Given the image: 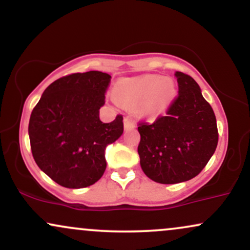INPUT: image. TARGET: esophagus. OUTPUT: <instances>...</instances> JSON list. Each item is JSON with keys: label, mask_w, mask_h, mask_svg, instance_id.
<instances>
[{"label": "esophagus", "mask_w": 250, "mask_h": 250, "mask_svg": "<svg viewBox=\"0 0 250 250\" xmlns=\"http://www.w3.org/2000/svg\"><path fill=\"white\" fill-rule=\"evenodd\" d=\"M135 127V122L133 121V119H130L129 116L125 117V129H130Z\"/></svg>", "instance_id": "34e87169"}]
</instances>
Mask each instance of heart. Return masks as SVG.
Instances as JSON below:
<instances>
[{
	"instance_id": "1",
	"label": "heart",
	"mask_w": 250,
	"mask_h": 250,
	"mask_svg": "<svg viewBox=\"0 0 250 250\" xmlns=\"http://www.w3.org/2000/svg\"><path fill=\"white\" fill-rule=\"evenodd\" d=\"M175 96L171 80L157 75L122 80L115 87V97L127 107H139L140 113L156 116L163 113Z\"/></svg>"
}]
</instances>
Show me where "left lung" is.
I'll list each match as a JSON object with an SVG mask.
<instances>
[{"label": "left lung", "mask_w": 250, "mask_h": 250, "mask_svg": "<svg viewBox=\"0 0 250 250\" xmlns=\"http://www.w3.org/2000/svg\"><path fill=\"white\" fill-rule=\"evenodd\" d=\"M179 94L165 116L154 122H139L137 151L141 168L149 179L174 185L199 175L213 156L219 141L213 108L191 76L175 74Z\"/></svg>", "instance_id": "obj_1"}]
</instances>
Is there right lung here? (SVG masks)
I'll return each instance as SVG.
<instances>
[{"mask_svg":"<svg viewBox=\"0 0 250 250\" xmlns=\"http://www.w3.org/2000/svg\"><path fill=\"white\" fill-rule=\"evenodd\" d=\"M111 76L102 71L60 77L31 111L29 139L36 165L65 188L94 185L104 173V149L123 133V116L99 117Z\"/></svg>","mask_w":250,"mask_h":250,"instance_id":"obj_1","label":"right lung"}]
</instances>
